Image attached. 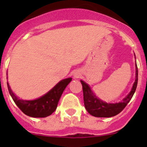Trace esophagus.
<instances>
[{
  "instance_id": "1",
  "label": "esophagus",
  "mask_w": 147,
  "mask_h": 147,
  "mask_svg": "<svg viewBox=\"0 0 147 147\" xmlns=\"http://www.w3.org/2000/svg\"><path fill=\"white\" fill-rule=\"evenodd\" d=\"M80 76H81V74H80V72L79 71H76V72L74 74V77L76 78V79H78V78H80Z\"/></svg>"
}]
</instances>
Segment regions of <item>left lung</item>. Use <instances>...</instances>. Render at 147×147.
Masks as SVG:
<instances>
[{
    "label": "left lung",
    "instance_id": "1",
    "mask_svg": "<svg viewBox=\"0 0 147 147\" xmlns=\"http://www.w3.org/2000/svg\"><path fill=\"white\" fill-rule=\"evenodd\" d=\"M136 57V55H135ZM82 85L83 96L85 107L88 113L93 116L99 118H110L118 115L124 110L133 96L138 84V67L136 61V80H135L130 92L119 103H107L95 95L90 87L81 80Z\"/></svg>",
    "mask_w": 147,
    "mask_h": 147
}]
</instances>
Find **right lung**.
Listing matches in <instances>:
<instances>
[{
    "mask_svg": "<svg viewBox=\"0 0 147 147\" xmlns=\"http://www.w3.org/2000/svg\"><path fill=\"white\" fill-rule=\"evenodd\" d=\"M71 80L72 78L61 80L48 93L34 100L20 99L13 93L8 82L7 86L13 101L23 113L30 117L45 118L55 111L62 93Z\"/></svg>",
    "mask_w": 147,
    "mask_h": 147,
    "instance_id": "obj_1",
    "label": "right lung"
}]
</instances>
